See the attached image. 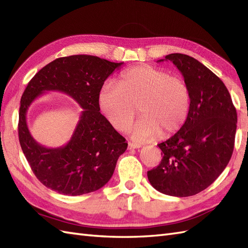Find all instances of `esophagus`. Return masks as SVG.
I'll list each match as a JSON object with an SVG mask.
<instances>
[{
    "mask_svg": "<svg viewBox=\"0 0 248 248\" xmlns=\"http://www.w3.org/2000/svg\"><path fill=\"white\" fill-rule=\"evenodd\" d=\"M139 148H140V145L136 144V143L129 142V144H128V149H129V150H134V149H139Z\"/></svg>",
    "mask_w": 248,
    "mask_h": 248,
    "instance_id": "obj_1",
    "label": "esophagus"
}]
</instances>
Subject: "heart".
Returning <instances> with one entry per match:
<instances>
[{"instance_id":"1","label":"heart","mask_w":248,"mask_h":248,"mask_svg":"<svg viewBox=\"0 0 248 248\" xmlns=\"http://www.w3.org/2000/svg\"><path fill=\"white\" fill-rule=\"evenodd\" d=\"M99 111L119 132H126L136 117H142L132 132L137 142L158 136L169 137L186 124L190 110V89L186 80L168 70L138 65L120 75L117 86L105 82L97 94Z\"/></svg>"}]
</instances>
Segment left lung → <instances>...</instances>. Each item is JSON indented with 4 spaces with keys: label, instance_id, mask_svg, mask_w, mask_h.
Returning a JSON list of instances; mask_svg holds the SVG:
<instances>
[{
    "label": "left lung",
    "instance_id": "obj_1",
    "mask_svg": "<svg viewBox=\"0 0 248 248\" xmlns=\"http://www.w3.org/2000/svg\"><path fill=\"white\" fill-rule=\"evenodd\" d=\"M190 89V110L182 128L167 141L159 166L148 172L149 181L162 194L188 197L218 178L231 160L237 130V111L227 88L217 75L192 56L172 53Z\"/></svg>",
    "mask_w": 248,
    "mask_h": 248
}]
</instances>
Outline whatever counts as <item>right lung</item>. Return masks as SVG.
<instances>
[{"label": "right lung", "mask_w": 248, "mask_h": 248, "mask_svg": "<svg viewBox=\"0 0 248 248\" xmlns=\"http://www.w3.org/2000/svg\"><path fill=\"white\" fill-rule=\"evenodd\" d=\"M123 63L94 55L65 56L49 62L29 81L21 98L18 139L31 170L46 187L78 196L95 192L111 179L128 143L99 112L97 94ZM47 91L66 93L83 109L72 139L60 148L36 143L27 125L28 108Z\"/></svg>", "instance_id": "right-lung-1"}]
</instances>
